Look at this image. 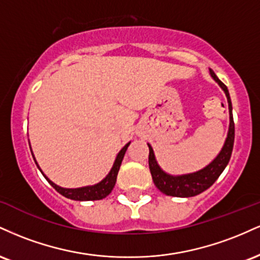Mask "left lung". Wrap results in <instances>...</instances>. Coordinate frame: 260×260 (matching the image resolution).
Instances as JSON below:
<instances>
[{
	"label": "left lung",
	"mask_w": 260,
	"mask_h": 260,
	"mask_svg": "<svg viewBox=\"0 0 260 260\" xmlns=\"http://www.w3.org/2000/svg\"><path fill=\"white\" fill-rule=\"evenodd\" d=\"M210 71V76L213 79L221 86V89L225 91L226 98H228L229 103V112H230V127L228 138L225 140V144L220 151L219 155L211 161L207 168L199 170V171L193 172V174L181 175V176H172L164 172L155 159V155L153 148L150 144L149 147V169H150L151 177H153L154 184L156 186L160 192L164 194L171 196V197H180V198H188V197H194L201 194L209 187L213 186L219 176L222 174V171L228 166L230 157H231L232 149H234L235 142V123L234 117H232V105L231 99H230V94L228 90V86L216 77L213 70Z\"/></svg>",
	"instance_id": "left-lung-1"
}]
</instances>
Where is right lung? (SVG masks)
<instances>
[{"instance_id": "add662e5", "label": "right lung", "mask_w": 260, "mask_h": 260, "mask_svg": "<svg viewBox=\"0 0 260 260\" xmlns=\"http://www.w3.org/2000/svg\"><path fill=\"white\" fill-rule=\"evenodd\" d=\"M129 144H131V142L127 143V144L121 149L120 153L117 154L115 162H113L111 171L109 172V175H107L103 181L99 182V183L94 184V186H86V187H82V188H62V187L57 186V184L53 183L52 181H50L49 178H47L46 176L43 174V171H41L40 168L38 166L37 161H35V164H37L39 170H40L41 174L44 175V177L46 178L47 182H49V183L51 184V186L55 188L56 190H57L59 194L66 197V198L73 199V201H80V202H83V201H100V199L106 198V197L109 196L110 193H111L113 187H115L118 170H120L122 160H123V156H124V154H126V150H127L128 145H129ZM34 160H35V157H34Z\"/></svg>"}]
</instances>
